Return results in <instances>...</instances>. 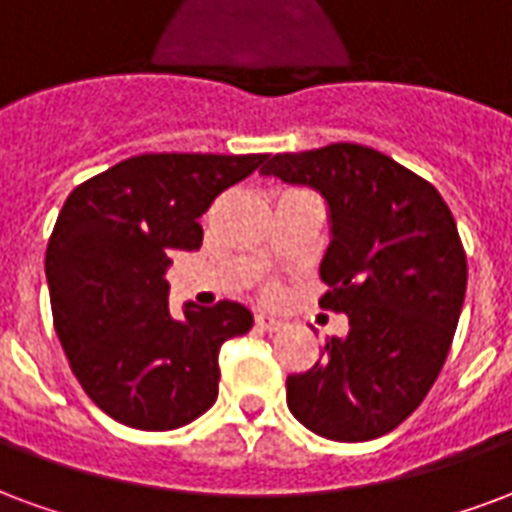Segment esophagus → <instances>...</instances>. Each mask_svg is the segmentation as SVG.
Wrapping results in <instances>:
<instances>
[{"label": "esophagus", "mask_w": 512, "mask_h": 512, "mask_svg": "<svg viewBox=\"0 0 512 512\" xmlns=\"http://www.w3.org/2000/svg\"><path fill=\"white\" fill-rule=\"evenodd\" d=\"M281 319H275L272 313L267 311H259L256 313V327L259 330H264V333H275V330H281Z\"/></svg>", "instance_id": "obj_1"}]
</instances>
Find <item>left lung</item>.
I'll list each match as a JSON object with an SVG mask.
<instances>
[{"label":"left lung","mask_w":512,"mask_h":512,"mask_svg":"<svg viewBox=\"0 0 512 512\" xmlns=\"http://www.w3.org/2000/svg\"><path fill=\"white\" fill-rule=\"evenodd\" d=\"M261 174L327 201L319 305L349 316V333L286 379V404L324 439L390 434L434 387L461 316L466 253L453 212L431 182L360 144L272 155Z\"/></svg>","instance_id":"1"}]
</instances>
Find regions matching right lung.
I'll return each mask as SVG.
<instances>
[{"instance_id":"add662e5","label":"right lung","mask_w":512,"mask_h":512,"mask_svg":"<svg viewBox=\"0 0 512 512\" xmlns=\"http://www.w3.org/2000/svg\"><path fill=\"white\" fill-rule=\"evenodd\" d=\"M267 155H138L67 196L46 251L54 330L78 384L117 423L171 431L218 398L223 341L248 333L240 302L169 311L174 251H199V218Z\"/></svg>"}]
</instances>
